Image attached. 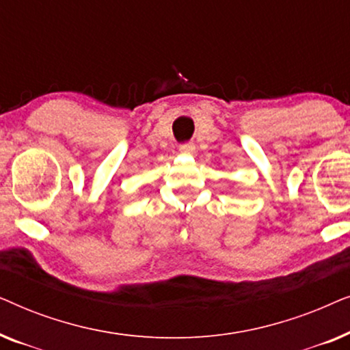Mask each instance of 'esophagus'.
<instances>
[{"mask_svg": "<svg viewBox=\"0 0 350 350\" xmlns=\"http://www.w3.org/2000/svg\"><path fill=\"white\" fill-rule=\"evenodd\" d=\"M180 151L185 152V154H193V152L196 151V146L193 145V143H181Z\"/></svg>", "mask_w": 350, "mask_h": 350, "instance_id": "1", "label": "esophagus"}]
</instances>
